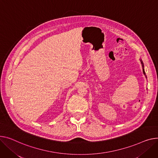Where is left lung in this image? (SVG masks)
Returning <instances> with one entry per match:
<instances>
[{"mask_svg": "<svg viewBox=\"0 0 158 158\" xmlns=\"http://www.w3.org/2000/svg\"><path fill=\"white\" fill-rule=\"evenodd\" d=\"M140 61H141V64H142V67H143V74L145 76V71H144V69H143V67H144V66H143V62H142V61L140 60ZM145 77L147 78V76H145Z\"/></svg>", "mask_w": 158, "mask_h": 158, "instance_id": "left-lung-1", "label": "left lung"}]
</instances>
